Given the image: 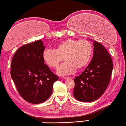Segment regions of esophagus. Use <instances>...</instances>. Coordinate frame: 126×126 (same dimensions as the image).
I'll return each mask as SVG.
<instances>
[{
	"instance_id": "1",
	"label": "esophagus",
	"mask_w": 126,
	"mask_h": 126,
	"mask_svg": "<svg viewBox=\"0 0 126 126\" xmlns=\"http://www.w3.org/2000/svg\"><path fill=\"white\" fill-rule=\"evenodd\" d=\"M63 79H68V78H72V77L71 76H70V77H63Z\"/></svg>"
}]
</instances>
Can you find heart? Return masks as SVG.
<instances>
[{"mask_svg":"<svg viewBox=\"0 0 126 126\" xmlns=\"http://www.w3.org/2000/svg\"><path fill=\"white\" fill-rule=\"evenodd\" d=\"M93 52V45L89 41L68 38L58 43L54 50H46L43 58L46 64L53 68H58L64 58L66 62L58 68L57 73L65 75L75 72L76 69L84 68L90 63Z\"/></svg>","mask_w":126,"mask_h":126,"instance_id":"heart-1","label":"heart"}]
</instances>
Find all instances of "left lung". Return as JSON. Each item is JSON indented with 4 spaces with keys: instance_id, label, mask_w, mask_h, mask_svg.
Returning <instances> with one entry per match:
<instances>
[{
    "instance_id": "obj_1",
    "label": "left lung",
    "mask_w": 126,
    "mask_h": 126,
    "mask_svg": "<svg viewBox=\"0 0 126 126\" xmlns=\"http://www.w3.org/2000/svg\"><path fill=\"white\" fill-rule=\"evenodd\" d=\"M93 43L94 53L91 62L81 75L74 79L73 95L79 101L91 102L99 98L111 79L113 69L111 56L101 43L95 41Z\"/></svg>"
}]
</instances>
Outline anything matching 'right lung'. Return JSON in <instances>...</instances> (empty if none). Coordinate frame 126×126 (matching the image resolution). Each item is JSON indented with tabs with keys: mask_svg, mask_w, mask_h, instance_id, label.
Segmentation results:
<instances>
[{
	"mask_svg": "<svg viewBox=\"0 0 126 126\" xmlns=\"http://www.w3.org/2000/svg\"><path fill=\"white\" fill-rule=\"evenodd\" d=\"M45 47L41 40L21 47L11 63V77L20 95L32 104L43 103L52 93L58 77L45 64Z\"/></svg>",
	"mask_w": 126,
	"mask_h": 126,
	"instance_id": "1",
	"label": "right lung"
}]
</instances>
